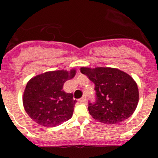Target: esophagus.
<instances>
[{"mask_svg": "<svg viewBox=\"0 0 158 158\" xmlns=\"http://www.w3.org/2000/svg\"><path fill=\"white\" fill-rule=\"evenodd\" d=\"M79 102H81V103L85 102L86 101V97H85V95H83V96H82V98L79 100Z\"/></svg>", "mask_w": 158, "mask_h": 158, "instance_id": "esophagus-1", "label": "esophagus"}]
</instances>
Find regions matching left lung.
I'll return each instance as SVG.
<instances>
[{
    "instance_id": "left-lung-1",
    "label": "left lung",
    "mask_w": 158,
    "mask_h": 158,
    "mask_svg": "<svg viewBox=\"0 0 158 158\" xmlns=\"http://www.w3.org/2000/svg\"><path fill=\"white\" fill-rule=\"evenodd\" d=\"M82 74L95 84V102L89 104V114L104 124L120 123L134 113L139 100L136 82L118 69L82 67Z\"/></svg>"
}]
</instances>
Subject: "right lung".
<instances>
[{
	"label": "right lung",
	"instance_id": "right-lung-1",
	"mask_svg": "<svg viewBox=\"0 0 158 158\" xmlns=\"http://www.w3.org/2000/svg\"><path fill=\"white\" fill-rule=\"evenodd\" d=\"M76 73L75 69L49 71L30 79L23 92V104L30 118L47 128L58 126L71 118L76 101L73 94L63 89Z\"/></svg>",
	"mask_w": 158,
	"mask_h": 158
}]
</instances>
